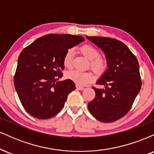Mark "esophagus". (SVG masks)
Wrapping results in <instances>:
<instances>
[{"instance_id":"obj_1","label":"esophagus","mask_w":154,"mask_h":154,"mask_svg":"<svg viewBox=\"0 0 154 154\" xmlns=\"http://www.w3.org/2000/svg\"><path fill=\"white\" fill-rule=\"evenodd\" d=\"M76 88H77L78 90H79V91H83V90L85 89V88L83 87V86L78 85H76Z\"/></svg>"}]
</instances>
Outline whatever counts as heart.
Returning <instances> with one entry per match:
<instances>
[{"label":"heart","mask_w":154,"mask_h":154,"mask_svg":"<svg viewBox=\"0 0 154 154\" xmlns=\"http://www.w3.org/2000/svg\"><path fill=\"white\" fill-rule=\"evenodd\" d=\"M79 51L86 59L91 61H90L91 68L95 72L101 74L105 71L107 66L106 60L98 56L99 52L94 46L90 44H85L79 47ZM73 54L74 52L72 49H69L65 53L63 63L66 68L69 69L72 66ZM66 76L69 79L73 81L78 85H84L94 79V75L91 72H82L77 70H71L67 72Z\"/></svg>","instance_id":"obj_1"}]
</instances>
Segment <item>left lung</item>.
Listing matches in <instances>:
<instances>
[{
	"label": "left lung",
	"instance_id": "8db88e82",
	"mask_svg": "<svg viewBox=\"0 0 154 154\" xmlns=\"http://www.w3.org/2000/svg\"><path fill=\"white\" fill-rule=\"evenodd\" d=\"M86 38L103 51L108 67L96 82L104 85V88H93L95 97L88 103V109L95 119L112 122L130 111L140 91L138 61L119 40L104 37Z\"/></svg>",
	"mask_w": 154,
	"mask_h": 154
}]
</instances>
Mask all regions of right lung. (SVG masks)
Here are the masks:
<instances>
[{
  "instance_id": "obj_1",
  "label": "right lung",
  "mask_w": 154,
  "mask_h": 154,
  "mask_svg": "<svg viewBox=\"0 0 154 154\" xmlns=\"http://www.w3.org/2000/svg\"><path fill=\"white\" fill-rule=\"evenodd\" d=\"M78 35L49 34L23 49L14 79L23 107L37 119H50L64 106L75 89L73 81H59L64 69L63 59L69 48L84 41Z\"/></svg>"
}]
</instances>
